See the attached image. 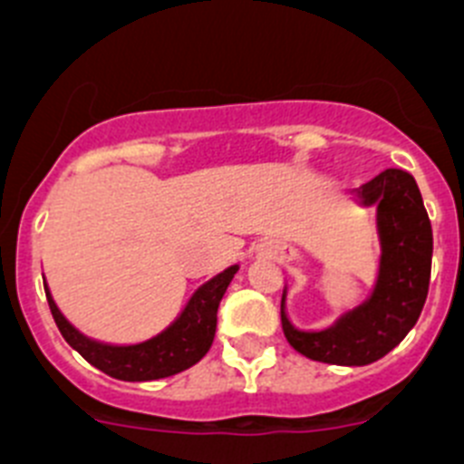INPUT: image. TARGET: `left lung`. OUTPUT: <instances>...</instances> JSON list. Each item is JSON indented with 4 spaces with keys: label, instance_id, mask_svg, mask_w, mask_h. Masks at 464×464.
I'll use <instances>...</instances> for the list:
<instances>
[{
    "label": "left lung",
    "instance_id": "8db88e82",
    "mask_svg": "<svg viewBox=\"0 0 464 464\" xmlns=\"http://www.w3.org/2000/svg\"><path fill=\"white\" fill-rule=\"evenodd\" d=\"M354 194L378 210L380 270L371 297L320 332L297 330L285 315V291L281 297L288 343L336 366H366L392 353L417 324L430 284L432 228L417 180L402 169H384Z\"/></svg>",
    "mask_w": 464,
    "mask_h": 464
}]
</instances>
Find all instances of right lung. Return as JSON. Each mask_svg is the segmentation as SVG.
<instances>
[{
  "instance_id": "add662e5",
  "label": "right lung",
  "mask_w": 464,
  "mask_h": 464,
  "mask_svg": "<svg viewBox=\"0 0 464 464\" xmlns=\"http://www.w3.org/2000/svg\"><path fill=\"white\" fill-rule=\"evenodd\" d=\"M236 272L237 266H231L219 272L218 276H212L210 281H206L189 297L183 314L173 320L167 330L160 332L153 339L144 341V343L134 345H110L89 339L63 318V314L47 291V284L45 295L52 318H54L62 336L91 366L101 369L102 373L116 380H125V382H146V380H160L180 373V371L189 369L206 357L212 339H215V330H218L219 302H222Z\"/></svg>"
}]
</instances>
